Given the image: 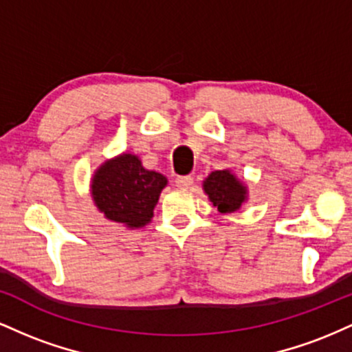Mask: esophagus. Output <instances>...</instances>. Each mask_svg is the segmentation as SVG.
I'll return each instance as SVG.
<instances>
[{
  "label": "esophagus",
  "instance_id": "1",
  "mask_svg": "<svg viewBox=\"0 0 352 352\" xmlns=\"http://www.w3.org/2000/svg\"><path fill=\"white\" fill-rule=\"evenodd\" d=\"M175 184H177V187H180V188H188L190 185L193 184V177L192 175H180L175 179Z\"/></svg>",
  "mask_w": 352,
  "mask_h": 352
}]
</instances>
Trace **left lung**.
Masks as SVG:
<instances>
[{"mask_svg": "<svg viewBox=\"0 0 352 352\" xmlns=\"http://www.w3.org/2000/svg\"><path fill=\"white\" fill-rule=\"evenodd\" d=\"M204 190L213 207L220 213H232L240 210L246 201L248 190L230 170L212 172L204 182Z\"/></svg>", "mask_w": 352, "mask_h": 352, "instance_id": "left-lung-1", "label": "left lung"}]
</instances>
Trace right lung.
<instances>
[{
    "label": "right lung",
    "instance_id": "obj_1",
    "mask_svg": "<svg viewBox=\"0 0 352 352\" xmlns=\"http://www.w3.org/2000/svg\"><path fill=\"white\" fill-rule=\"evenodd\" d=\"M167 179L159 172L144 168L139 157L122 153L106 160L94 172L91 193L96 207L111 221L127 228L151 223Z\"/></svg>",
    "mask_w": 352,
    "mask_h": 352
}]
</instances>
